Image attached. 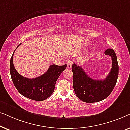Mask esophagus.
Instances as JSON below:
<instances>
[{"mask_svg":"<svg viewBox=\"0 0 130 130\" xmlns=\"http://www.w3.org/2000/svg\"><path fill=\"white\" fill-rule=\"evenodd\" d=\"M72 64H73V62H72V61H71V60H69V61H67V68H68V69H71V68H72Z\"/></svg>","mask_w":130,"mask_h":130,"instance_id":"1","label":"esophagus"}]
</instances>
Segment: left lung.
Segmentation results:
<instances>
[{"label": "left lung", "mask_w": 130, "mask_h": 130, "mask_svg": "<svg viewBox=\"0 0 130 130\" xmlns=\"http://www.w3.org/2000/svg\"><path fill=\"white\" fill-rule=\"evenodd\" d=\"M105 55L112 58V68L104 80H95L89 77L82 67L72 66L73 85L76 95L86 103L97 102L109 96L116 85L118 77V64L116 54L112 49L105 51Z\"/></svg>", "instance_id": "8db88e82"}]
</instances>
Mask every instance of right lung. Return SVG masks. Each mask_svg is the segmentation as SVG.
Here are the masks:
<instances>
[{
  "label": "right lung",
  "instance_id": "add662e5",
  "mask_svg": "<svg viewBox=\"0 0 130 130\" xmlns=\"http://www.w3.org/2000/svg\"><path fill=\"white\" fill-rule=\"evenodd\" d=\"M15 51L10 58V73L18 91L24 96L34 101H42L47 99L54 92L56 82L67 64L51 65L42 75L34 79H28L19 74L14 67L13 57Z\"/></svg>",
  "mask_w": 130,
  "mask_h": 130
}]
</instances>
